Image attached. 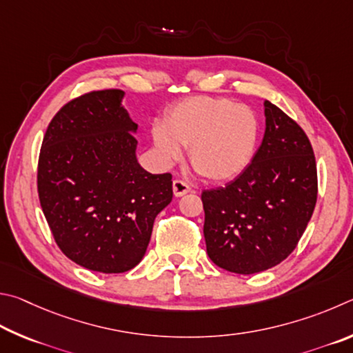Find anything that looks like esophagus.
Segmentation results:
<instances>
[{
	"label": "esophagus",
	"mask_w": 353,
	"mask_h": 353,
	"mask_svg": "<svg viewBox=\"0 0 353 353\" xmlns=\"http://www.w3.org/2000/svg\"><path fill=\"white\" fill-rule=\"evenodd\" d=\"M172 188H173V195H175V196H183V195H186L188 192H190L189 184H186V183L181 181V180L173 181Z\"/></svg>",
	"instance_id": "esophagus-1"
}]
</instances>
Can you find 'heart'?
Segmentation results:
<instances>
[{
    "instance_id": "obj_1",
    "label": "heart",
    "mask_w": 353,
    "mask_h": 353,
    "mask_svg": "<svg viewBox=\"0 0 353 353\" xmlns=\"http://www.w3.org/2000/svg\"><path fill=\"white\" fill-rule=\"evenodd\" d=\"M259 121L246 105L231 99L195 96L167 111L152 128L161 161L170 165L189 148V163L203 180L223 183L237 178L254 158Z\"/></svg>"
}]
</instances>
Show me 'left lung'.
<instances>
[{
	"instance_id": "obj_1",
	"label": "left lung",
	"mask_w": 353,
	"mask_h": 353,
	"mask_svg": "<svg viewBox=\"0 0 353 353\" xmlns=\"http://www.w3.org/2000/svg\"><path fill=\"white\" fill-rule=\"evenodd\" d=\"M262 144L246 170L201 194L211 261L237 274L270 270L296 248L318 195L310 141L281 108L263 102Z\"/></svg>"
}]
</instances>
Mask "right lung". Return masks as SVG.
Here are the masks:
<instances>
[{
    "label": "right lung",
    "mask_w": 353,
    "mask_h": 353,
    "mask_svg": "<svg viewBox=\"0 0 353 353\" xmlns=\"http://www.w3.org/2000/svg\"><path fill=\"white\" fill-rule=\"evenodd\" d=\"M123 96L92 91L66 103L49 123L39 159L40 205L59 248L105 274L142 261L153 221L173 196L170 173L138 163V123Z\"/></svg>",
    "instance_id": "obj_1"
}]
</instances>
